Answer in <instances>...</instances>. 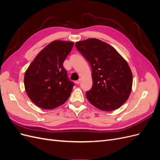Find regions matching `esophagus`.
<instances>
[{
  "instance_id": "esophagus-1",
  "label": "esophagus",
  "mask_w": 160,
  "mask_h": 160,
  "mask_svg": "<svg viewBox=\"0 0 160 160\" xmlns=\"http://www.w3.org/2000/svg\"><path fill=\"white\" fill-rule=\"evenodd\" d=\"M80 83H81V79H79V80H77V81H75V83L76 84H79Z\"/></svg>"
}]
</instances>
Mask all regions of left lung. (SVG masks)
<instances>
[{"label": "left lung", "mask_w": 160, "mask_h": 160, "mask_svg": "<svg viewBox=\"0 0 160 160\" xmlns=\"http://www.w3.org/2000/svg\"><path fill=\"white\" fill-rule=\"evenodd\" d=\"M75 46L92 69L93 86L86 92L87 99L100 110L119 108L132 89L133 75L128 62L112 46L98 38L78 41Z\"/></svg>", "instance_id": "8db88e82"}]
</instances>
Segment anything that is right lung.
Masks as SVG:
<instances>
[{"label": "right lung", "mask_w": 160, "mask_h": 160, "mask_svg": "<svg viewBox=\"0 0 160 160\" xmlns=\"http://www.w3.org/2000/svg\"><path fill=\"white\" fill-rule=\"evenodd\" d=\"M73 42L57 40L41 51L24 77L25 91L38 108L53 109L63 104L71 95L74 84L69 80L63 62Z\"/></svg>", "instance_id": "right-lung-1"}]
</instances>
